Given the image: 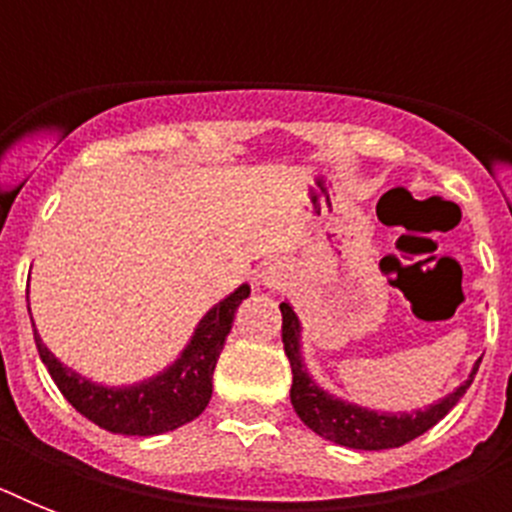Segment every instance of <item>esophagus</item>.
Wrapping results in <instances>:
<instances>
[{"mask_svg": "<svg viewBox=\"0 0 512 512\" xmlns=\"http://www.w3.org/2000/svg\"><path fill=\"white\" fill-rule=\"evenodd\" d=\"M263 281L268 284V287H276V284H279V276H276L273 268H268V271H263Z\"/></svg>", "mask_w": 512, "mask_h": 512, "instance_id": "esophagus-1", "label": "esophagus"}]
</instances>
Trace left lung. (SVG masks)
Listing matches in <instances>:
<instances>
[{
	"instance_id": "left-lung-1",
	"label": "left lung",
	"mask_w": 512,
	"mask_h": 512,
	"mask_svg": "<svg viewBox=\"0 0 512 512\" xmlns=\"http://www.w3.org/2000/svg\"><path fill=\"white\" fill-rule=\"evenodd\" d=\"M281 340H284V353L292 366V406H295L297 417L321 438L335 441L348 449H364V452H380V449H396L417 436H422L425 430H430L441 417L449 414L457 401L465 396V390L470 388V382L476 377L478 364L473 366V372L468 374V380L462 382L460 388L452 390L449 396H444L436 404L425 406V409H414V412H374L366 406L350 404L342 398L332 396L321 388L319 382L308 374V366L303 361V350H300V319L292 311V305L281 303Z\"/></svg>"
}]
</instances>
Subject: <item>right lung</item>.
Listing matches in <instances>:
<instances>
[{
	"instance_id": "1",
	"label": "right lung",
	"mask_w": 512,
	"mask_h": 512,
	"mask_svg": "<svg viewBox=\"0 0 512 512\" xmlns=\"http://www.w3.org/2000/svg\"><path fill=\"white\" fill-rule=\"evenodd\" d=\"M249 297V284L220 300L204 313L183 353L164 372L140 380L135 385L108 388L82 377L52 356L39 332L34 329L36 350L58 390L76 412L119 436H159L185 422L196 420L212 398V374L233 327V316L241 300ZM34 327V324H31Z\"/></svg>"
}]
</instances>
